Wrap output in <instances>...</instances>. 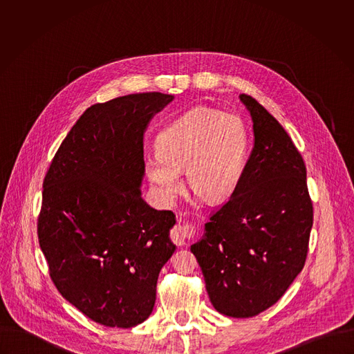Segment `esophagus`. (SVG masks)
Returning a JSON list of instances; mask_svg holds the SVG:
<instances>
[{
	"label": "esophagus",
	"instance_id": "1",
	"mask_svg": "<svg viewBox=\"0 0 354 354\" xmlns=\"http://www.w3.org/2000/svg\"><path fill=\"white\" fill-rule=\"evenodd\" d=\"M192 232H194V227L191 225H188V223H177L173 227V230L170 233V237H171L174 244L185 245L187 240L191 237Z\"/></svg>",
	"mask_w": 354,
	"mask_h": 354
}]
</instances>
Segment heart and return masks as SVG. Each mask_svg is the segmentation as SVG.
Returning a JSON list of instances; mask_svg holds the SVG:
<instances>
[{
    "mask_svg": "<svg viewBox=\"0 0 354 354\" xmlns=\"http://www.w3.org/2000/svg\"><path fill=\"white\" fill-rule=\"evenodd\" d=\"M248 145V131L240 117L195 107L158 133V153L145 160L146 176L158 196L170 202L183 188L181 170L185 169L196 195L218 202L236 189Z\"/></svg>",
    "mask_w": 354,
    "mask_h": 354,
    "instance_id": "obj_1",
    "label": "heart"
}]
</instances>
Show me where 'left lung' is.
Segmentation results:
<instances>
[{
  "instance_id": "left-lung-1",
  "label": "left lung",
  "mask_w": 354,
  "mask_h": 354,
  "mask_svg": "<svg viewBox=\"0 0 354 354\" xmlns=\"http://www.w3.org/2000/svg\"><path fill=\"white\" fill-rule=\"evenodd\" d=\"M253 147L229 202L204 225L191 252L214 308L252 317L277 303L301 272L313 223L303 158L282 125L252 97Z\"/></svg>"
}]
</instances>
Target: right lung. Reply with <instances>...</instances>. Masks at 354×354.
Returning a JSON list of instances; mask_svg holds the SVG:
<instances>
[{
    "label": "right lung",
    "instance_id": "right-lung-1",
    "mask_svg": "<svg viewBox=\"0 0 354 354\" xmlns=\"http://www.w3.org/2000/svg\"><path fill=\"white\" fill-rule=\"evenodd\" d=\"M174 95L143 93L93 104L55 152L38 236L62 297L106 327L153 309L160 268L176 251L171 211L142 198L145 132Z\"/></svg>",
    "mask_w": 354,
    "mask_h": 354
}]
</instances>
